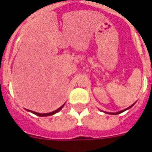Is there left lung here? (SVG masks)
I'll return each instance as SVG.
<instances>
[{"label":"left lung","mask_w":152,"mask_h":152,"mask_svg":"<svg viewBox=\"0 0 152 152\" xmlns=\"http://www.w3.org/2000/svg\"><path fill=\"white\" fill-rule=\"evenodd\" d=\"M132 105H133V104H132ZM132 106H130L129 107H128V108H126V109H125L124 110H121V111H119V112H118V113H111V114H113V115H116V114H119V113H123V111H125V110H128V109H129L130 107H132Z\"/></svg>","instance_id":"obj_1"}]
</instances>
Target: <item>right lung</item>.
<instances>
[{
  "mask_svg": "<svg viewBox=\"0 0 152 152\" xmlns=\"http://www.w3.org/2000/svg\"><path fill=\"white\" fill-rule=\"evenodd\" d=\"M64 105L61 106V107H60V108L57 109V110H56L53 111V112H52V113H39L33 112V111H32V110H29V112H31V113H33L36 114V115H37V116H51V115H53V114H55V113H57V112H58V111H59L60 110H61V109L63 107H64Z\"/></svg>",
  "mask_w": 152,
  "mask_h": 152,
  "instance_id": "add662e5",
  "label": "right lung"
}]
</instances>
